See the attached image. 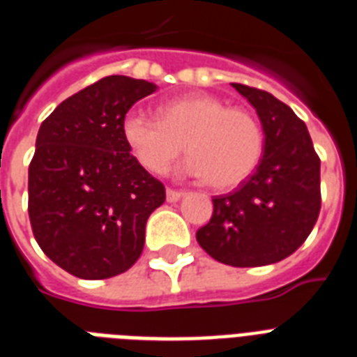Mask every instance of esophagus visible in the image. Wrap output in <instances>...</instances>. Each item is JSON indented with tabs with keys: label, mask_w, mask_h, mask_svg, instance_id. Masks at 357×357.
<instances>
[{
	"label": "esophagus",
	"mask_w": 357,
	"mask_h": 357,
	"mask_svg": "<svg viewBox=\"0 0 357 357\" xmlns=\"http://www.w3.org/2000/svg\"><path fill=\"white\" fill-rule=\"evenodd\" d=\"M181 196H185V190H179V189H167V200L168 202H178Z\"/></svg>",
	"instance_id": "esophagus-1"
}]
</instances>
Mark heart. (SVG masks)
Returning a JSON list of instances; mask_svg holds the SVG:
<instances>
[{"mask_svg":"<svg viewBox=\"0 0 357 357\" xmlns=\"http://www.w3.org/2000/svg\"><path fill=\"white\" fill-rule=\"evenodd\" d=\"M161 119L129 111L122 135L137 161L165 174L187 146V172L213 189H234L252 176L265 151V133L252 111L228 107L213 96H189L162 103Z\"/></svg>","mask_w":357,"mask_h":357,"instance_id":"b5f03b06","label":"heart"}]
</instances>
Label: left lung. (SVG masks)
Masks as SVG:
<instances>
[{"instance_id":"left-lung-1","label":"left lung","mask_w":357,"mask_h":357,"mask_svg":"<svg viewBox=\"0 0 357 357\" xmlns=\"http://www.w3.org/2000/svg\"><path fill=\"white\" fill-rule=\"evenodd\" d=\"M255 107L265 151L255 172L229 195L213 198L211 220L196 241L231 266L272 265L302 246L321 213V159L293 109L254 86L231 83Z\"/></svg>"}]
</instances>
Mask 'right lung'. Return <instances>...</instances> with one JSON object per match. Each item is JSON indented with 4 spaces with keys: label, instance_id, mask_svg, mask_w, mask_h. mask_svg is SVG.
<instances>
[{
    "label": "right lung",
    "instance_id": "1",
    "mask_svg": "<svg viewBox=\"0 0 357 357\" xmlns=\"http://www.w3.org/2000/svg\"><path fill=\"white\" fill-rule=\"evenodd\" d=\"M157 86L107 75L66 98L36 135L29 165L31 228L72 276L105 280L135 265L165 185L131 155L122 120Z\"/></svg>",
    "mask_w": 357,
    "mask_h": 357
}]
</instances>
